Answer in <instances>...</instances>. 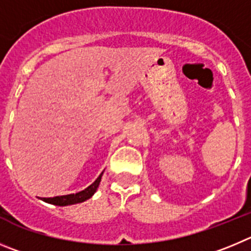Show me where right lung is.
Returning <instances> with one entry per match:
<instances>
[{"label":"right lung","instance_id":"1","mask_svg":"<svg viewBox=\"0 0 251 251\" xmlns=\"http://www.w3.org/2000/svg\"><path fill=\"white\" fill-rule=\"evenodd\" d=\"M102 173L100 174L98 179L95 180L90 186H87L85 190L80 191V193L76 194H70V195H62V196H55V198H44L42 200L49 204L52 205H57V206H67V205H74V204H78V202H83L89 200L90 198H92L96 190H98L99 185H100L101 177H102Z\"/></svg>","mask_w":251,"mask_h":251}]
</instances>
